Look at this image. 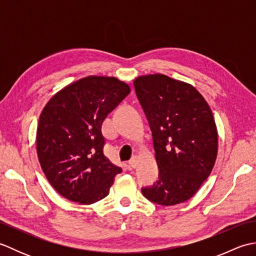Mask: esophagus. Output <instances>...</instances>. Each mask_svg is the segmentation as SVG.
I'll list each match as a JSON object with an SVG mask.
<instances>
[{
  "instance_id": "1",
  "label": "esophagus",
  "mask_w": 256,
  "mask_h": 256,
  "mask_svg": "<svg viewBox=\"0 0 256 256\" xmlns=\"http://www.w3.org/2000/svg\"><path fill=\"white\" fill-rule=\"evenodd\" d=\"M138 165V156H133L131 160H128V166L131 168H135Z\"/></svg>"
}]
</instances>
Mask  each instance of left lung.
<instances>
[{
	"instance_id": "1",
	"label": "left lung",
	"mask_w": 256,
	"mask_h": 256,
	"mask_svg": "<svg viewBox=\"0 0 256 256\" xmlns=\"http://www.w3.org/2000/svg\"><path fill=\"white\" fill-rule=\"evenodd\" d=\"M134 88L153 135L158 180L142 188L162 206L184 202L209 177L218 154V132L204 98L192 84L155 74Z\"/></svg>"
}]
</instances>
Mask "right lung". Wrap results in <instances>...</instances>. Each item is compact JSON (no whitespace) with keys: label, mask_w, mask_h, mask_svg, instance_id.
I'll return each instance as SVG.
<instances>
[{"label":"right lung","mask_w":256,"mask_h":256,"mask_svg":"<svg viewBox=\"0 0 256 256\" xmlns=\"http://www.w3.org/2000/svg\"><path fill=\"white\" fill-rule=\"evenodd\" d=\"M131 89L114 77L89 76L54 94L37 126L38 160L62 197L91 204L108 194L122 172L103 154L102 124Z\"/></svg>","instance_id":"add662e5"}]
</instances>
